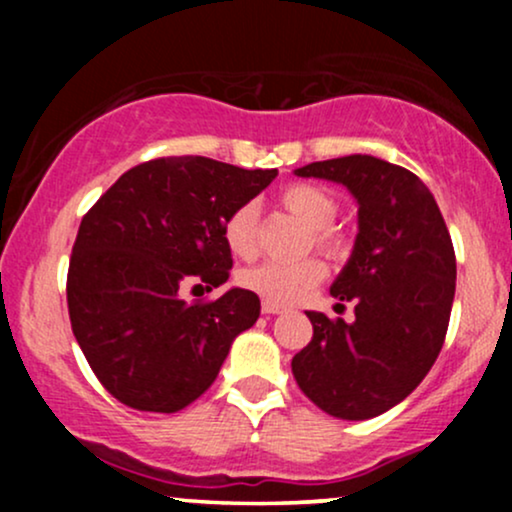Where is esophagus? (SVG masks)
<instances>
[{
    "mask_svg": "<svg viewBox=\"0 0 512 512\" xmlns=\"http://www.w3.org/2000/svg\"><path fill=\"white\" fill-rule=\"evenodd\" d=\"M284 305H279V303H272V301H262V313L264 315H279V313H284Z\"/></svg>",
    "mask_w": 512,
    "mask_h": 512,
    "instance_id": "1",
    "label": "esophagus"
}]
</instances>
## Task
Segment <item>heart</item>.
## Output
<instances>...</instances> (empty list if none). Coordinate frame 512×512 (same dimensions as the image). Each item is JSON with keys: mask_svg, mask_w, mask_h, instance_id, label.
Segmentation results:
<instances>
[{"mask_svg": "<svg viewBox=\"0 0 512 512\" xmlns=\"http://www.w3.org/2000/svg\"><path fill=\"white\" fill-rule=\"evenodd\" d=\"M279 204L310 228V238L317 250L327 255H339L346 248V238L332 221L339 214V202L325 187L313 182H293L284 187ZM223 240L228 250L240 260H252L260 252V223H257L255 204H240L223 223ZM327 267L317 257L301 262H264L240 274V284L255 291L264 301L296 303L325 279Z\"/></svg>", "mask_w": 512, "mask_h": 512, "instance_id": "obj_1", "label": "heart"}]
</instances>
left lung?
<instances>
[{"instance_id":"1","label":"left lung","mask_w":512,"mask_h":512,"mask_svg":"<svg viewBox=\"0 0 512 512\" xmlns=\"http://www.w3.org/2000/svg\"><path fill=\"white\" fill-rule=\"evenodd\" d=\"M296 175L349 187L358 236L332 284L334 298L356 305V320L308 313L313 339L293 356V378L330 416L373 419L411 395L443 349L455 248L436 199L407 168L354 154L308 163Z\"/></svg>"}]
</instances>
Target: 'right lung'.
<instances>
[{
    "label": "right lung",
    "mask_w": 512,
    "mask_h": 512,
    "mask_svg": "<svg viewBox=\"0 0 512 512\" xmlns=\"http://www.w3.org/2000/svg\"><path fill=\"white\" fill-rule=\"evenodd\" d=\"M276 178L204 156L139 163L86 211L67 274L72 330L115 399L175 414L209 390L260 298L231 289L187 303L185 286L228 279L223 223Z\"/></svg>",
    "instance_id": "obj_1"
}]
</instances>
